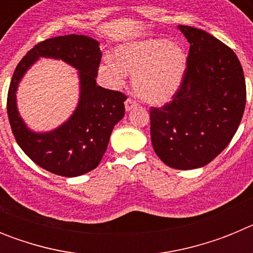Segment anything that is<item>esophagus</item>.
<instances>
[{"instance_id": "obj_1", "label": "esophagus", "mask_w": 253, "mask_h": 253, "mask_svg": "<svg viewBox=\"0 0 253 253\" xmlns=\"http://www.w3.org/2000/svg\"><path fill=\"white\" fill-rule=\"evenodd\" d=\"M134 107H137V102L134 101L133 99H126V101H125V110L130 111Z\"/></svg>"}]
</instances>
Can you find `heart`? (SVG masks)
Listing matches in <instances>:
<instances>
[{
    "mask_svg": "<svg viewBox=\"0 0 253 253\" xmlns=\"http://www.w3.org/2000/svg\"><path fill=\"white\" fill-rule=\"evenodd\" d=\"M187 68L185 49L163 38H147L122 44L115 58L105 55L99 75L110 87L122 86L127 72L133 73V88L140 99L161 105L175 96Z\"/></svg>",
    "mask_w": 253,
    "mask_h": 253,
    "instance_id": "1",
    "label": "heart"
}]
</instances>
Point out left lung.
Masks as SVG:
<instances>
[{"instance_id": "left-lung-1", "label": "left lung", "mask_w": 253, "mask_h": 253, "mask_svg": "<svg viewBox=\"0 0 253 253\" xmlns=\"http://www.w3.org/2000/svg\"><path fill=\"white\" fill-rule=\"evenodd\" d=\"M190 43L180 90L151 107L154 152L176 169L203 167L229 144L242 120L246 82L236 53L207 31L178 25Z\"/></svg>"}]
</instances>
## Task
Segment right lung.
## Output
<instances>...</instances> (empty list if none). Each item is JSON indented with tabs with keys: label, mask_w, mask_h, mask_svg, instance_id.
<instances>
[{
	"label": "right lung",
	"mask_w": 253,
	"mask_h": 253,
	"mask_svg": "<svg viewBox=\"0 0 253 253\" xmlns=\"http://www.w3.org/2000/svg\"><path fill=\"white\" fill-rule=\"evenodd\" d=\"M100 43L86 35L50 38L20 60L7 95V115L20 148L38 166L55 175L76 177L99 166L115 124L124 118L126 96L96 84ZM40 56L60 59L79 71L80 100L71 118L57 129L37 133L26 126L16 105V91L26 71Z\"/></svg>",
	"instance_id": "1"
}]
</instances>
